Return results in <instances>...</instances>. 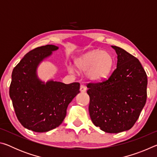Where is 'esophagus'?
<instances>
[{
  "instance_id": "34e87169",
  "label": "esophagus",
  "mask_w": 157,
  "mask_h": 157,
  "mask_svg": "<svg viewBox=\"0 0 157 157\" xmlns=\"http://www.w3.org/2000/svg\"><path fill=\"white\" fill-rule=\"evenodd\" d=\"M79 90H80L81 92H85V91H86V87L84 85L81 84L80 85V89H79Z\"/></svg>"
}]
</instances>
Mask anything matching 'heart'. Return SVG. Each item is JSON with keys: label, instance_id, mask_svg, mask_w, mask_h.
<instances>
[{"label": "heart", "instance_id": "b5f03b06", "mask_svg": "<svg viewBox=\"0 0 157 157\" xmlns=\"http://www.w3.org/2000/svg\"><path fill=\"white\" fill-rule=\"evenodd\" d=\"M75 64L79 71H88L89 78L92 80L100 81L107 78L109 73L113 58L108 52L93 50L78 57Z\"/></svg>", "mask_w": 157, "mask_h": 157}]
</instances>
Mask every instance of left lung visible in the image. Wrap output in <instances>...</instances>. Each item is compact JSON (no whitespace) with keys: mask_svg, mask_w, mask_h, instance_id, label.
<instances>
[{"mask_svg":"<svg viewBox=\"0 0 157 157\" xmlns=\"http://www.w3.org/2000/svg\"><path fill=\"white\" fill-rule=\"evenodd\" d=\"M117 67L107 79L87 83L89 111L95 126L118 133L134 126L147 100V74L137 58L118 46Z\"/></svg>","mask_w":157,"mask_h":157,"instance_id":"obj_1","label":"left lung"}]
</instances>
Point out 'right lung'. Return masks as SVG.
Listing matches in <instances>:
<instances>
[{"label":"right lung","mask_w":157,"mask_h":157,"mask_svg":"<svg viewBox=\"0 0 157 157\" xmlns=\"http://www.w3.org/2000/svg\"><path fill=\"white\" fill-rule=\"evenodd\" d=\"M54 45L36 48L28 52L13 69L10 96L18 121L35 132H46L62 123L68 105L79 93V83L66 84L48 82L45 84L37 78L39 63L48 57Z\"/></svg>","instance_id":"1"}]
</instances>
